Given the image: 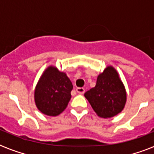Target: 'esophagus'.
I'll return each mask as SVG.
<instances>
[{
  "mask_svg": "<svg viewBox=\"0 0 154 154\" xmlns=\"http://www.w3.org/2000/svg\"><path fill=\"white\" fill-rule=\"evenodd\" d=\"M76 91H77L78 93L82 95V94H84V92H85V89H84V88H81V87H79V88H77V89H76Z\"/></svg>",
  "mask_w": 154,
  "mask_h": 154,
  "instance_id": "obj_1",
  "label": "esophagus"
}]
</instances>
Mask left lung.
Masks as SVG:
<instances>
[{"mask_svg":"<svg viewBox=\"0 0 154 154\" xmlns=\"http://www.w3.org/2000/svg\"><path fill=\"white\" fill-rule=\"evenodd\" d=\"M99 116L110 118L123 109L126 92L117 71L108 66L97 77L96 85L84 94Z\"/></svg>","mask_w":154,"mask_h":154,"instance_id":"left-lung-1","label":"left lung"}]
</instances>
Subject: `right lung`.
I'll return each instance as SVG.
<instances>
[{
  "label": "right lung",
  "instance_id": "right-lung-1",
  "mask_svg": "<svg viewBox=\"0 0 154 154\" xmlns=\"http://www.w3.org/2000/svg\"><path fill=\"white\" fill-rule=\"evenodd\" d=\"M72 89V83L65 72L55 66L48 67L35 87L37 108L45 115H59L67 107Z\"/></svg>",
  "mask_w": 154,
  "mask_h": 154
}]
</instances>
